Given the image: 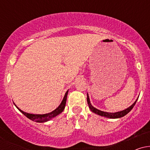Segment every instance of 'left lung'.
<instances>
[{"instance_id":"obj_1","label":"left lung","mask_w":150,"mask_h":150,"mask_svg":"<svg viewBox=\"0 0 150 150\" xmlns=\"http://www.w3.org/2000/svg\"><path fill=\"white\" fill-rule=\"evenodd\" d=\"M87 104H88V105H89V108H90V110L92 111L93 113H96V114L99 115V116L106 117V118H121V117L125 116V115H126L127 113H128L129 112H130V111L132 110V108L134 107V106H135V104H136V101H137V99L135 101V102H134L133 104H132L131 106H130V107H128V108H126V109L123 110V111H119V112H116V113H108V112H104V111H100V110L97 109V108H94V106H92V104H91L90 101H89V98L88 94H87Z\"/></svg>"}]
</instances>
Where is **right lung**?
<instances>
[{
  "instance_id": "obj_1",
  "label": "right lung",
  "mask_w": 150,
  "mask_h": 150,
  "mask_svg": "<svg viewBox=\"0 0 150 150\" xmlns=\"http://www.w3.org/2000/svg\"><path fill=\"white\" fill-rule=\"evenodd\" d=\"M68 91H67L66 93H65L64 98H63V101H62L61 104L59 105V106L55 109L54 111H53L52 112L49 113H46V114H31V113H28L22 111L21 109H20L18 107H17V106L15 105L17 108H18L19 111H21V112L25 115V116H27L29 119L33 120V121H36L38 122V123H44V122H46L48 120H51V118H54L55 116H58V114H60L61 112H63V111L64 110L65 106V104H66V100H67V96H68Z\"/></svg>"
}]
</instances>
